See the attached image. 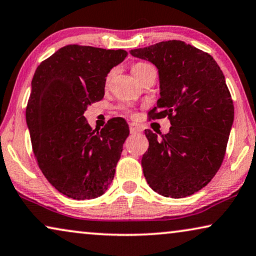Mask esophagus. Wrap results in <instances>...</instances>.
I'll return each instance as SVG.
<instances>
[{
  "mask_svg": "<svg viewBox=\"0 0 256 256\" xmlns=\"http://www.w3.org/2000/svg\"><path fill=\"white\" fill-rule=\"evenodd\" d=\"M129 130H130L132 134H136V132L142 130V128H140V126L138 124H136V122H130V124H129Z\"/></svg>",
  "mask_w": 256,
  "mask_h": 256,
  "instance_id": "esophagus-1",
  "label": "esophagus"
}]
</instances>
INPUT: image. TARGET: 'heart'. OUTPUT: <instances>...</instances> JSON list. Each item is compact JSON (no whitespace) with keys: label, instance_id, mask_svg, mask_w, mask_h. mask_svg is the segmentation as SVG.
<instances>
[{"label":"heart","instance_id":"1","mask_svg":"<svg viewBox=\"0 0 256 256\" xmlns=\"http://www.w3.org/2000/svg\"><path fill=\"white\" fill-rule=\"evenodd\" d=\"M148 66H149V64H143V62H138V64H135L134 66H132V75H134L135 77H137V76L140 75V72H143L144 69L148 68ZM110 77H112V72H110V74H108V75H107V78H106L107 82H108V80H110Z\"/></svg>","mask_w":256,"mask_h":256}]
</instances>
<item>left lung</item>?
Segmentation results:
<instances>
[{
	"mask_svg": "<svg viewBox=\"0 0 256 256\" xmlns=\"http://www.w3.org/2000/svg\"><path fill=\"white\" fill-rule=\"evenodd\" d=\"M158 69L160 98L150 119L168 116L160 136L146 129L142 157L146 182L158 194L181 198L202 190L223 162L234 107L220 66L210 54L180 40L132 50Z\"/></svg>",
	"mask_w": 256,
	"mask_h": 256,
	"instance_id": "obj_1",
	"label": "left lung"
}]
</instances>
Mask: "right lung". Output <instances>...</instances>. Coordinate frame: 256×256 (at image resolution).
Masks as SVG:
<instances>
[{
    "instance_id": "obj_1",
    "label": "right lung",
    "mask_w": 256,
    "mask_h": 256,
    "mask_svg": "<svg viewBox=\"0 0 256 256\" xmlns=\"http://www.w3.org/2000/svg\"><path fill=\"white\" fill-rule=\"evenodd\" d=\"M127 55L68 45L42 61L32 78L26 124L33 152L48 182L70 198H96L112 184L129 127L113 118L92 132L84 112L104 98L107 74Z\"/></svg>"
}]
</instances>
